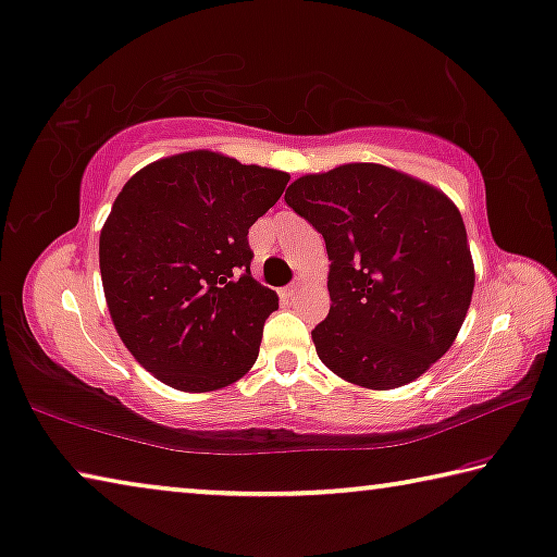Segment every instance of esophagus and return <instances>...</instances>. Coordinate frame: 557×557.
Wrapping results in <instances>:
<instances>
[{
    "label": "esophagus",
    "mask_w": 557,
    "mask_h": 557,
    "mask_svg": "<svg viewBox=\"0 0 557 557\" xmlns=\"http://www.w3.org/2000/svg\"><path fill=\"white\" fill-rule=\"evenodd\" d=\"M297 293H300V287H297L295 282H293V285H287V287H282V289H280V295L285 297V300H293V297H295Z\"/></svg>",
    "instance_id": "esophagus-1"
}]
</instances>
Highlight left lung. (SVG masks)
<instances>
[{
	"mask_svg": "<svg viewBox=\"0 0 557 557\" xmlns=\"http://www.w3.org/2000/svg\"><path fill=\"white\" fill-rule=\"evenodd\" d=\"M285 202L325 237L332 305L312 343L335 375L370 389L400 387L450 350L475 287L450 199L358 162L295 180Z\"/></svg>",
	"mask_w": 557,
	"mask_h": 557,
	"instance_id": "left-lung-1",
	"label": "left lung"
}]
</instances>
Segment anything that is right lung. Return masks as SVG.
<instances>
[{
	"instance_id": "obj_1",
	"label": "right lung",
	"mask_w": 557,
	"mask_h": 557,
	"mask_svg": "<svg viewBox=\"0 0 557 557\" xmlns=\"http://www.w3.org/2000/svg\"><path fill=\"white\" fill-rule=\"evenodd\" d=\"M287 172L185 152L122 187L99 235V272L122 343L185 393L235 383L260 352L277 295L252 277L247 232L285 193Z\"/></svg>"
}]
</instances>
